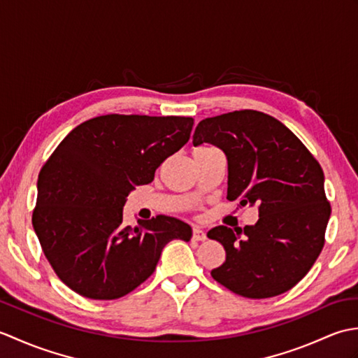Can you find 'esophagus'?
Here are the masks:
<instances>
[{
	"label": "esophagus",
	"instance_id": "34e87169",
	"mask_svg": "<svg viewBox=\"0 0 358 358\" xmlns=\"http://www.w3.org/2000/svg\"><path fill=\"white\" fill-rule=\"evenodd\" d=\"M192 238L195 241H204L208 237H206V232H204L203 229H200V227H194V229H192Z\"/></svg>",
	"mask_w": 358,
	"mask_h": 358
}]
</instances>
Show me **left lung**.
I'll list each match as a JSON object with an SVG mask.
<instances>
[{
  "mask_svg": "<svg viewBox=\"0 0 358 358\" xmlns=\"http://www.w3.org/2000/svg\"><path fill=\"white\" fill-rule=\"evenodd\" d=\"M192 143H210L224 152L227 200L258 206L254 226H217L208 232L226 250L212 278L246 299L292 289L324 245L331 204L322 166L281 121L258 110L203 120Z\"/></svg>",
  "mask_w": 358,
  "mask_h": 358,
  "instance_id": "1",
  "label": "left lung"
}]
</instances>
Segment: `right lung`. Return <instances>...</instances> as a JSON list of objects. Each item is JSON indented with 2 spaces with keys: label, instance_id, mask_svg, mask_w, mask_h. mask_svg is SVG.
I'll list each match as a JSON object with an SVG mask.
<instances>
[{
  "label": "right lung",
  "instance_id": "add662e5",
  "mask_svg": "<svg viewBox=\"0 0 358 358\" xmlns=\"http://www.w3.org/2000/svg\"><path fill=\"white\" fill-rule=\"evenodd\" d=\"M191 117L110 115L77 126L38 175L32 224L59 280L92 300H115L154 273L171 240L192 229L157 215L123 224L135 186L149 185L157 167L189 141Z\"/></svg>",
  "mask_w": 358,
  "mask_h": 358
}]
</instances>
